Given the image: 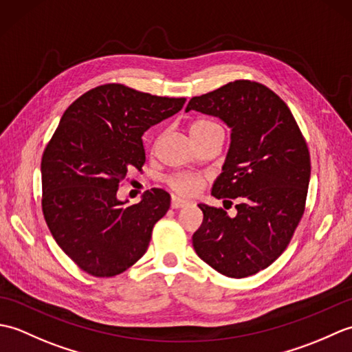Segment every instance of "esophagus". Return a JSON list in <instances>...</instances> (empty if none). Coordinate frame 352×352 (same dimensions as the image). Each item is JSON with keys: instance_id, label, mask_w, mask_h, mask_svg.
<instances>
[{"instance_id": "1", "label": "esophagus", "mask_w": 352, "mask_h": 352, "mask_svg": "<svg viewBox=\"0 0 352 352\" xmlns=\"http://www.w3.org/2000/svg\"><path fill=\"white\" fill-rule=\"evenodd\" d=\"M189 203L188 201H184V199H180V198H177V197H172V199H170V207L172 208H183V207H186L188 206Z\"/></svg>"}]
</instances>
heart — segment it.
I'll return each instance as SVG.
<instances>
[{
	"label": "heart",
	"instance_id": "b5f03b06",
	"mask_svg": "<svg viewBox=\"0 0 352 352\" xmlns=\"http://www.w3.org/2000/svg\"><path fill=\"white\" fill-rule=\"evenodd\" d=\"M218 124L213 121H206V119H199L190 125V134H195L208 131L212 129H218ZM168 186L172 192H175L180 197H195L197 193L201 192L204 186V177L198 174H189V172H183V174H175L168 178Z\"/></svg>",
	"mask_w": 352,
	"mask_h": 352
}]
</instances>
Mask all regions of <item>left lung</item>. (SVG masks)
<instances>
[{
    "mask_svg": "<svg viewBox=\"0 0 352 352\" xmlns=\"http://www.w3.org/2000/svg\"><path fill=\"white\" fill-rule=\"evenodd\" d=\"M189 110L218 116L231 129L212 195L237 201L234 218L198 204L204 219L193 248L214 271L245 278L272 265L294 237L307 199L309 148L287 104L257 81L236 80L193 96Z\"/></svg>",
    "mask_w": 352,
    "mask_h": 352,
    "instance_id": "left-lung-1",
    "label": "left lung"
}]
</instances>
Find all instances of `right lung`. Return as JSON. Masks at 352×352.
I'll return each mask as SVG.
<instances>
[{
    "mask_svg": "<svg viewBox=\"0 0 352 352\" xmlns=\"http://www.w3.org/2000/svg\"><path fill=\"white\" fill-rule=\"evenodd\" d=\"M184 102L109 83L66 109L42 155V212L57 245L85 272L115 276L146 252L169 193L154 188L129 206L116 192L126 172L144 166L142 134Z\"/></svg>",
    "mask_w": 352,
    "mask_h": 352,
    "instance_id": "obj_1",
    "label": "right lung"
}]
</instances>
